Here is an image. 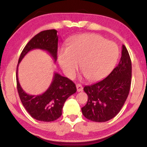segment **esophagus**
I'll return each instance as SVG.
<instances>
[{"mask_svg":"<svg viewBox=\"0 0 147 147\" xmlns=\"http://www.w3.org/2000/svg\"><path fill=\"white\" fill-rule=\"evenodd\" d=\"M76 88H77V91L79 92H82V90H83V87H82V86L81 84H76Z\"/></svg>","mask_w":147,"mask_h":147,"instance_id":"1","label":"esophagus"}]
</instances>
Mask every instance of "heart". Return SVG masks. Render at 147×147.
Segmentation results:
<instances>
[{"instance_id": "b5f03b06", "label": "heart", "mask_w": 147, "mask_h": 147, "mask_svg": "<svg viewBox=\"0 0 147 147\" xmlns=\"http://www.w3.org/2000/svg\"><path fill=\"white\" fill-rule=\"evenodd\" d=\"M115 43L96 34H82L70 39L67 48L59 49L57 60L65 75L73 78L81 63L88 80L98 81L112 71L119 57Z\"/></svg>"}]
</instances>
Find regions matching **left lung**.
Wrapping results in <instances>:
<instances>
[{
    "mask_svg": "<svg viewBox=\"0 0 147 147\" xmlns=\"http://www.w3.org/2000/svg\"><path fill=\"white\" fill-rule=\"evenodd\" d=\"M118 65L105 79L84 88L88 102L82 108L83 115L97 122L110 120L120 111L128 94L132 77L131 60L128 50L122 45Z\"/></svg>",
    "mask_w": 147,
    "mask_h": 147,
    "instance_id": "left-lung-1",
    "label": "left lung"
}]
</instances>
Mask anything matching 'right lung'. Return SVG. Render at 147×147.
<instances>
[{"label":"right lung","instance_id":"1","mask_svg":"<svg viewBox=\"0 0 147 147\" xmlns=\"http://www.w3.org/2000/svg\"><path fill=\"white\" fill-rule=\"evenodd\" d=\"M57 33L55 29L46 30L32 38L22 51L17 67V85L20 99L28 113L39 121H54L61 116L66 100L76 92V84L67 78L55 72L51 84L44 93L40 95H30L26 93L20 85L18 67L23 57L33 49L47 51L53 58L54 62L57 61Z\"/></svg>","mask_w":147,"mask_h":147}]
</instances>
